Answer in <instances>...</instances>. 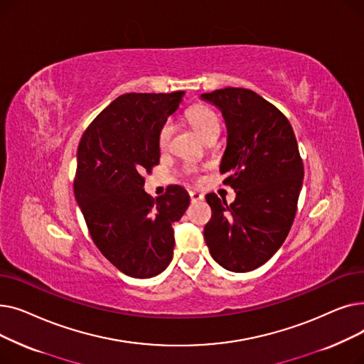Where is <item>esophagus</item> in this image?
<instances>
[{
    "label": "esophagus",
    "mask_w": 364,
    "mask_h": 364,
    "mask_svg": "<svg viewBox=\"0 0 364 364\" xmlns=\"http://www.w3.org/2000/svg\"><path fill=\"white\" fill-rule=\"evenodd\" d=\"M203 199H205V196L202 193H199V192H190V200H192V202H200Z\"/></svg>",
    "instance_id": "obj_1"
}]
</instances>
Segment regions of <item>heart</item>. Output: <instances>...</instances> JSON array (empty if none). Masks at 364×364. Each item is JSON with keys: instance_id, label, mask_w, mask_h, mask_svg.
<instances>
[{"instance_id": "obj_1", "label": "heart", "mask_w": 364, "mask_h": 364, "mask_svg": "<svg viewBox=\"0 0 364 364\" xmlns=\"http://www.w3.org/2000/svg\"><path fill=\"white\" fill-rule=\"evenodd\" d=\"M187 118L192 122L195 129L200 134L202 137H205L208 132H211L214 129H220V121L217 114L205 106H195L187 112ZM172 131H174V125H172L171 121L165 122L164 127L159 131V146L165 149L171 140Z\"/></svg>"}]
</instances>
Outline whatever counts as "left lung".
Listing matches in <instances>:
<instances>
[{"instance_id":"8db88e82","label":"left lung","mask_w":364,"mask_h":364,"mask_svg":"<svg viewBox=\"0 0 364 364\" xmlns=\"http://www.w3.org/2000/svg\"><path fill=\"white\" fill-rule=\"evenodd\" d=\"M200 99L220 109L227 146L220 164L236 199L206 195L213 217L203 236L213 258L228 272L246 273L269 261L288 236L304 180L294 129L257 92L227 87Z\"/></svg>"}]
</instances>
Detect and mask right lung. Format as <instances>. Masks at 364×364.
<instances>
[{
    "label": "right lung",
    "mask_w": 364,
    "mask_h": 364,
    "mask_svg": "<svg viewBox=\"0 0 364 364\" xmlns=\"http://www.w3.org/2000/svg\"><path fill=\"white\" fill-rule=\"evenodd\" d=\"M184 91L128 92L113 100L84 132L73 183L91 239L119 272L149 279L169 265L174 228L190 203L180 186L153 199L144 172L159 164V131Z\"/></svg>",
    "instance_id": "1"
}]
</instances>
